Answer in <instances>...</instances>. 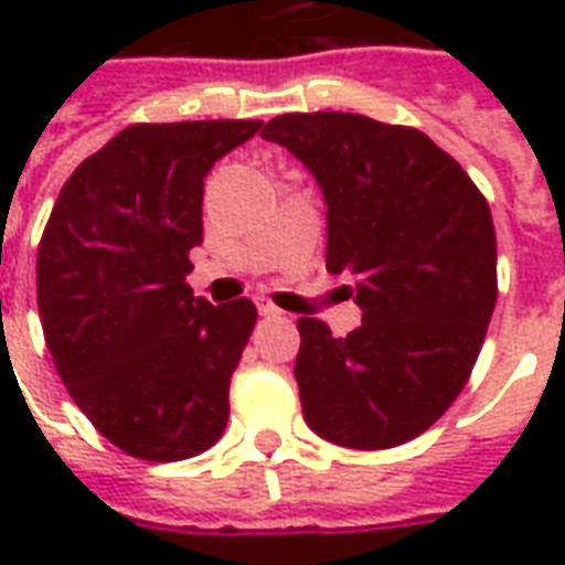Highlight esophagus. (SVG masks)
<instances>
[{
    "mask_svg": "<svg viewBox=\"0 0 565 565\" xmlns=\"http://www.w3.org/2000/svg\"><path fill=\"white\" fill-rule=\"evenodd\" d=\"M257 311H259V315H263V318H275V315H281V311L271 306L266 296H257Z\"/></svg>",
    "mask_w": 565,
    "mask_h": 565,
    "instance_id": "esophagus-1",
    "label": "esophagus"
}]
</instances>
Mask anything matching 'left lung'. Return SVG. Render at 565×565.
<instances>
[{"label":"left lung","mask_w":565,"mask_h":565,"mask_svg":"<svg viewBox=\"0 0 565 565\" xmlns=\"http://www.w3.org/2000/svg\"><path fill=\"white\" fill-rule=\"evenodd\" d=\"M315 174L327 202V269L354 278L363 323L335 339L299 320L306 424L332 445L381 450L457 399L497 306L487 199L420 129L363 115L271 117L259 132Z\"/></svg>","instance_id":"1"}]
</instances>
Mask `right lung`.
Masks as SVG:
<instances>
[{
    "mask_svg": "<svg viewBox=\"0 0 565 565\" xmlns=\"http://www.w3.org/2000/svg\"><path fill=\"white\" fill-rule=\"evenodd\" d=\"M263 120L136 124L72 172L35 281L47 351L90 424L129 457L174 462L226 429L230 379L257 308L184 281L211 166Z\"/></svg>",
    "mask_w": 565,
    "mask_h": 565,
    "instance_id": "obj_1",
    "label": "right lung"
}]
</instances>
